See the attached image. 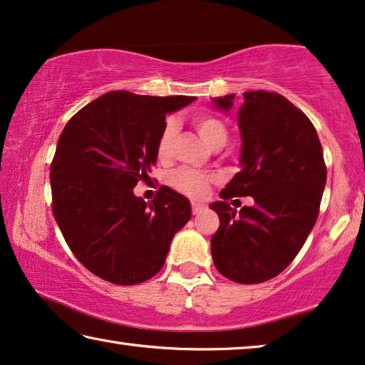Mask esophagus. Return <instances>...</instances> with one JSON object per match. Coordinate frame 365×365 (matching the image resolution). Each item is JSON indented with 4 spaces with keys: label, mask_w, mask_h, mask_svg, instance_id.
I'll return each instance as SVG.
<instances>
[{
    "label": "esophagus",
    "mask_w": 365,
    "mask_h": 365,
    "mask_svg": "<svg viewBox=\"0 0 365 365\" xmlns=\"http://www.w3.org/2000/svg\"><path fill=\"white\" fill-rule=\"evenodd\" d=\"M204 210H205V205L204 204H197V202H192V214L194 215H199Z\"/></svg>",
    "instance_id": "34e87169"
}]
</instances>
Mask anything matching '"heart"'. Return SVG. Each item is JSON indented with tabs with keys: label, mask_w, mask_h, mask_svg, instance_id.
Masks as SVG:
<instances>
[{
	"label": "heart",
	"mask_w": 365,
	"mask_h": 365,
	"mask_svg": "<svg viewBox=\"0 0 365 365\" xmlns=\"http://www.w3.org/2000/svg\"><path fill=\"white\" fill-rule=\"evenodd\" d=\"M194 125L197 128L200 138L209 145V147H214V145L220 142H227L228 132L227 127L222 124L220 120L215 119V117L210 115H199L194 119ZM176 135V124L175 120H168L166 124L161 128L158 140H156V156L160 160L170 158L171 155V147L173 140ZM212 181V176L205 175V173L192 170V168H181L173 173L170 176V184L179 192L189 195L192 199H200L204 197L209 190V184Z\"/></svg>",
	"instance_id": "1"
}]
</instances>
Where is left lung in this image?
I'll use <instances>...</instances> for the list:
<instances>
[{
  "instance_id": "8db88e82",
  "label": "left lung",
  "mask_w": 365,
  "mask_h": 365,
  "mask_svg": "<svg viewBox=\"0 0 365 365\" xmlns=\"http://www.w3.org/2000/svg\"><path fill=\"white\" fill-rule=\"evenodd\" d=\"M212 103L228 114L235 109L241 135V170L210 204L220 218L210 240L214 264L233 282H266L294 261L315 225L327 184L322 143L310 119L277 93ZM245 195L254 197L251 207L227 205Z\"/></svg>"
}]
</instances>
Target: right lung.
<instances>
[{"mask_svg":"<svg viewBox=\"0 0 365 365\" xmlns=\"http://www.w3.org/2000/svg\"><path fill=\"white\" fill-rule=\"evenodd\" d=\"M194 96L110 91L65 125L50 166L53 215L73 255L117 285L145 282L163 267L173 237L190 218V202L161 186L153 204L133 194L156 163L166 114Z\"/></svg>","mask_w":365,"mask_h":365,"instance_id":"add662e5","label":"right lung"}]
</instances>
